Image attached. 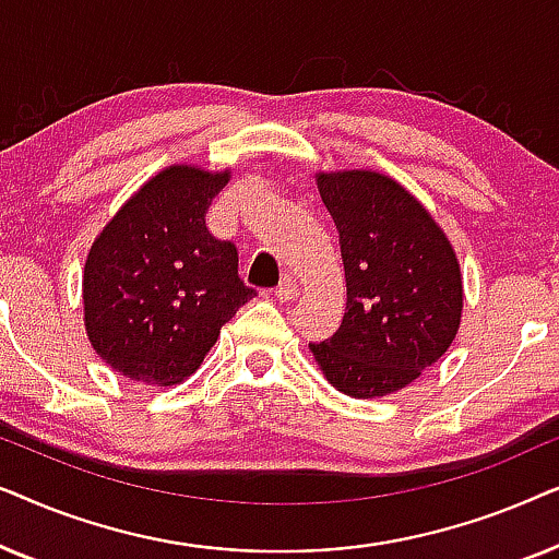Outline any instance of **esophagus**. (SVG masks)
<instances>
[{
  "label": "esophagus",
  "mask_w": 559,
  "mask_h": 559,
  "mask_svg": "<svg viewBox=\"0 0 559 559\" xmlns=\"http://www.w3.org/2000/svg\"><path fill=\"white\" fill-rule=\"evenodd\" d=\"M297 282L293 280V277H285L280 282V287L274 289V297H277L280 302H293V300H297Z\"/></svg>",
  "instance_id": "34e87169"
}]
</instances>
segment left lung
<instances>
[{"label":"left lung","instance_id":"obj_1","mask_svg":"<svg viewBox=\"0 0 559 559\" xmlns=\"http://www.w3.org/2000/svg\"><path fill=\"white\" fill-rule=\"evenodd\" d=\"M338 228L346 312L333 338L310 343L338 392L377 400L409 386L455 341L463 277L432 213L377 170L318 173Z\"/></svg>","mask_w":559,"mask_h":559}]
</instances>
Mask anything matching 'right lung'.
<instances>
[{
	"label": "right lung",
	"instance_id": "1",
	"mask_svg": "<svg viewBox=\"0 0 559 559\" xmlns=\"http://www.w3.org/2000/svg\"><path fill=\"white\" fill-rule=\"evenodd\" d=\"M228 180L231 170L165 167L91 243L83 325L121 377L150 386L186 381L221 328L257 295L239 280L234 243L205 228V211Z\"/></svg>",
	"mask_w": 559,
	"mask_h": 559
}]
</instances>
